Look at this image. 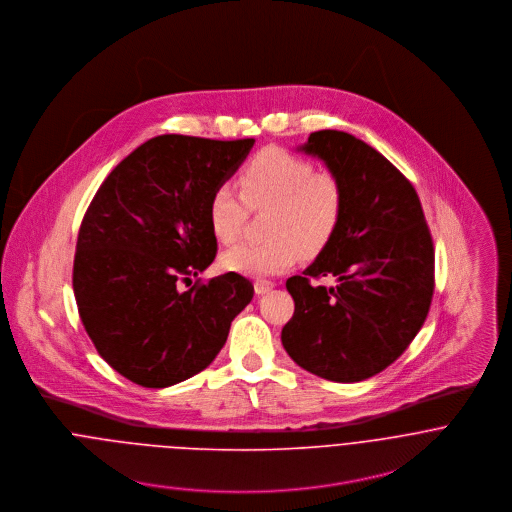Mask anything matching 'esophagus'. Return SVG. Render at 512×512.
I'll use <instances>...</instances> for the list:
<instances>
[{
  "instance_id": "esophagus-1",
  "label": "esophagus",
  "mask_w": 512,
  "mask_h": 512,
  "mask_svg": "<svg viewBox=\"0 0 512 512\" xmlns=\"http://www.w3.org/2000/svg\"><path fill=\"white\" fill-rule=\"evenodd\" d=\"M272 288H274V282H270V280H256L254 282V292L258 293V295L268 293Z\"/></svg>"
}]
</instances>
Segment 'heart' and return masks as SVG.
Returning a JSON list of instances; mask_svg holds the SVG:
<instances>
[{
	"mask_svg": "<svg viewBox=\"0 0 512 512\" xmlns=\"http://www.w3.org/2000/svg\"><path fill=\"white\" fill-rule=\"evenodd\" d=\"M238 187L222 181L209 199V224L215 236L234 242L246 220V205L270 207L262 242H242L226 250L220 264L244 276H270L292 268L299 254L321 252L335 236L343 213L345 191L327 171L282 147L256 153L238 173Z\"/></svg>",
	"mask_w": 512,
	"mask_h": 512,
	"instance_id": "b5f03b06",
	"label": "heart"
}]
</instances>
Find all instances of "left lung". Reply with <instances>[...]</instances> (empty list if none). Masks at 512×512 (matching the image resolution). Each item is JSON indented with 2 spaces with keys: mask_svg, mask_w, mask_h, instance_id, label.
Instances as JSON below:
<instances>
[{
  "mask_svg": "<svg viewBox=\"0 0 512 512\" xmlns=\"http://www.w3.org/2000/svg\"><path fill=\"white\" fill-rule=\"evenodd\" d=\"M303 151L341 181L345 213L317 260L286 282L295 309L282 343L301 368L359 382L392 365L422 329L436 288L434 240L414 185L374 147L321 130ZM323 277L338 284L327 289Z\"/></svg>",
  "mask_w": 512,
  "mask_h": 512,
  "instance_id": "left-lung-1",
  "label": "left lung"
}]
</instances>
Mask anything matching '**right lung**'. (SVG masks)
Instances as JSON below:
<instances>
[{"instance_id":"add662e5","label":"right lung","mask_w":512,"mask_h":512,"mask_svg":"<svg viewBox=\"0 0 512 512\" xmlns=\"http://www.w3.org/2000/svg\"><path fill=\"white\" fill-rule=\"evenodd\" d=\"M254 146L167 134L122 159L78 230L73 290L98 355L144 388L211 365L254 286L236 272L191 285L217 256L209 199Z\"/></svg>"}]
</instances>
